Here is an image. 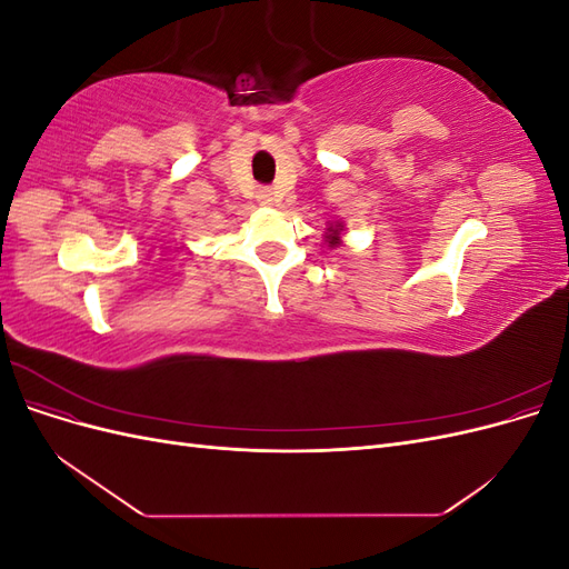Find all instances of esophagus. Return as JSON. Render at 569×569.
<instances>
[{"label":"esophagus","instance_id":"obj_1","mask_svg":"<svg viewBox=\"0 0 569 569\" xmlns=\"http://www.w3.org/2000/svg\"><path fill=\"white\" fill-rule=\"evenodd\" d=\"M258 201L266 206H272V203H278V194H274L272 189H261V192H258Z\"/></svg>","mask_w":569,"mask_h":569}]
</instances>
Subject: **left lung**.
Here are the masks:
<instances>
[{
  "label": "left lung",
  "mask_w": 569,
  "mask_h": 569,
  "mask_svg": "<svg viewBox=\"0 0 569 569\" xmlns=\"http://www.w3.org/2000/svg\"><path fill=\"white\" fill-rule=\"evenodd\" d=\"M325 244L330 247V249H337V247H341L343 244V222L341 220H335V222H330V226L325 228Z\"/></svg>",
  "instance_id": "8db88e82"
}]
</instances>
